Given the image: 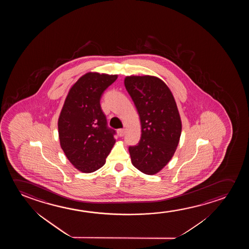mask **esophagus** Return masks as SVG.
Instances as JSON below:
<instances>
[{
    "label": "esophagus",
    "instance_id": "34e87169",
    "mask_svg": "<svg viewBox=\"0 0 249 249\" xmlns=\"http://www.w3.org/2000/svg\"><path fill=\"white\" fill-rule=\"evenodd\" d=\"M125 133H126V131H125V129H123V128L117 130V134H118L120 137L124 136Z\"/></svg>",
    "mask_w": 249,
    "mask_h": 249
}]
</instances>
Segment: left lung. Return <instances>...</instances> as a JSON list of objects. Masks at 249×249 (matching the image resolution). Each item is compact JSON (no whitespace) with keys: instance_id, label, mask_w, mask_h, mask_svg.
I'll list each match as a JSON object with an SVG mask.
<instances>
[{"instance_id":"left-lung-1","label":"left lung","mask_w":249,"mask_h":249,"mask_svg":"<svg viewBox=\"0 0 249 249\" xmlns=\"http://www.w3.org/2000/svg\"><path fill=\"white\" fill-rule=\"evenodd\" d=\"M124 84L141 123L140 142L128 148L132 163L143 174H157L174 156L180 138L176 102L167 86L155 76H126Z\"/></svg>"}]
</instances>
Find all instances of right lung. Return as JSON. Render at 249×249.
Returning a JSON list of instances; mask_svg holds the SVG:
<instances>
[{
  "instance_id": "1",
  "label": "right lung",
  "mask_w": 249,
  "mask_h": 249,
  "mask_svg": "<svg viewBox=\"0 0 249 249\" xmlns=\"http://www.w3.org/2000/svg\"><path fill=\"white\" fill-rule=\"evenodd\" d=\"M116 79V75L99 73L82 76L70 90L58 118L62 150L83 173L103 167L116 142V131L108 126L100 99Z\"/></svg>"
}]
</instances>
